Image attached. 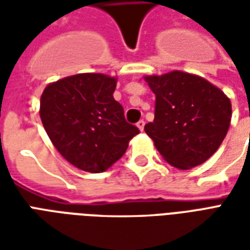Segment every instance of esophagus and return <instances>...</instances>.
I'll return each instance as SVG.
<instances>
[{
  "instance_id": "esophagus-1",
  "label": "esophagus",
  "mask_w": 250,
  "mask_h": 250,
  "mask_svg": "<svg viewBox=\"0 0 250 250\" xmlns=\"http://www.w3.org/2000/svg\"><path fill=\"white\" fill-rule=\"evenodd\" d=\"M136 125H138V128H139V130L143 131V130H145V120H143V119L139 120V122L136 123Z\"/></svg>"
}]
</instances>
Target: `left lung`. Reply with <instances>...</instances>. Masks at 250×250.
I'll list each match as a JSON object with an SVG mask.
<instances>
[{"mask_svg": "<svg viewBox=\"0 0 250 250\" xmlns=\"http://www.w3.org/2000/svg\"><path fill=\"white\" fill-rule=\"evenodd\" d=\"M146 82L155 93V118L145 131L159 154L181 170L206 162L229 130L230 100L208 80L181 71Z\"/></svg>", "mask_w": 250, "mask_h": 250, "instance_id": "left-lung-1", "label": "left lung"}]
</instances>
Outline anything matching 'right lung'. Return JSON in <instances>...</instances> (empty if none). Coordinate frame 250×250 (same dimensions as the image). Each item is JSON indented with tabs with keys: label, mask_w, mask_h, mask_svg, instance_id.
Here are the masks:
<instances>
[{
	"label": "right lung",
	"mask_w": 250,
	"mask_h": 250,
	"mask_svg": "<svg viewBox=\"0 0 250 250\" xmlns=\"http://www.w3.org/2000/svg\"><path fill=\"white\" fill-rule=\"evenodd\" d=\"M116 79L80 73L52 83L40 100V116L49 139L66 161L88 173H103L139 134L125 122L114 99Z\"/></svg>",
	"instance_id": "add662e5"
}]
</instances>
